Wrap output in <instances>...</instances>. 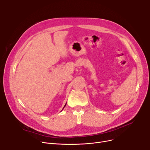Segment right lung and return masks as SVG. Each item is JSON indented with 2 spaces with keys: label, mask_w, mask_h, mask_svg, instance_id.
<instances>
[{
  "label": "right lung",
  "mask_w": 150,
  "mask_h": 150,
  "mask_svg": "<svg viewBox=\"0 0 150 150\" xmlns=\"http://www.w3.org/2000/svg\"><path fill=\"white\" fill-rule=\"evenodd\" d=\"M66 105H64V108H62V110H63V109H64V108H65V106H66Z\"/></svg>",
  "instance_id": "1"
}]
</instances>
